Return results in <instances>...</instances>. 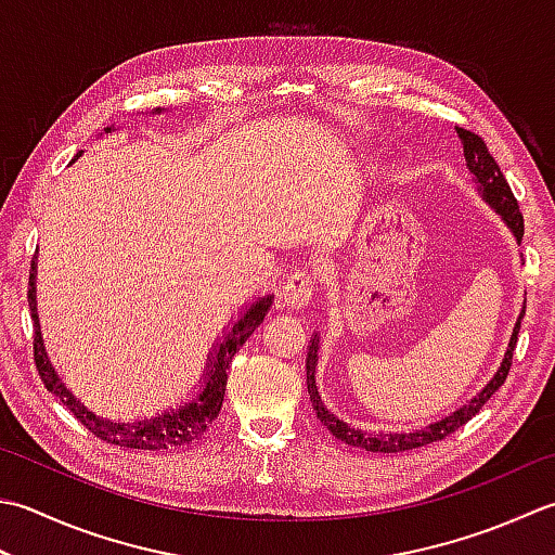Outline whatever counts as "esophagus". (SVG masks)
Segmentation results:
<instances>
[{
	"mask_svg": "<svg viewBox=\"0 0 555 555\" xmlns=\"http://www.w3.org/2000/svg\"><path fill=\"white\" fill-rule=\"evenodd\" d=\"M314 296V279L308 274V271H296V274H291L284 293H281V298H284L286 306L291 308H306L308 302Z\"/></svg>",
	"mask_w": 555,
	"mask_h": 555,
	"instance_id": "34e87169",
	"label": "esophagus"
}]
</instances>
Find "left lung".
I'll use <instances>...</instances> for the list:
<instances>
[{
    "label": "left lung",
    "instance_id": "left-lung-1",
    "mask_svg": "<svg viewBox=\"0 0 555 555\" xmlns=\"http://www.w3.org/2000/svg\"><path fill=\"white\" fill-rule=\"evenodd\" d=\"M460 141H462V149H464V158H466V168L474 176L476 188H479L481 197L493 206L495 214L501 216L505 221V225L513 231L515 241L522 243V235H525V219L522 214H519V206L513 190H509L507 180L503 178L501 168H498L495 158L491 156V151L483 144V139L479 134L469 132V129H457ZM525 318V310L519 312L517 324L513 330V336H509V344H507V351L501 367H498L495 375L488 379V385L481 389L479 395H476L472 401H466L464 406H460L457 411H452L450 416H444L436 423H430L426 428H418V430H406V433H371V430H363V428H356L351 423L341 421L339 416H334L332 411L322 404V397L318 392V385H314V367H318V351H320V336L314 334L310 339L308 346V361H306V371H308V395L310 401L314 406V414L322 421V426L327 428L336 440H341L346 444H353V448H361L367 452H406V450H416L423 448V444H430V442H438L442 438H448L450 433H454L457 428H462L466 421L474 418L479 414L481 406L486 404L491 395L495 392L498 387L505 383V377L509 373V365H513V353H515V346H517V334H519V322Z\"/></svg>",
    "mask_w": 555,
    "mask_h": 555
}]
</instances>
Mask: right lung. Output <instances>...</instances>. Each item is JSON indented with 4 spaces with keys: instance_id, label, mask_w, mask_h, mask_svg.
<instances>
[{
    "instance_id": "1",
    "label": "right lung",
    "mask_w": 555,
    "mask_h": 555,
    "mask_svg": "<svg viewBox=\"0 0 555 555\" xmlns=\"http://www.w3.org/2000/svg\"><path fill=\"white\" fill-rule=\"evenodd\" d=\"M156 113H160V107H156ZM105 132H113L111 127ZM81 156V154H76ZM36 259L38 255H33L30 262V276H28V306H30V318H33V327H36V336H33V356H36V367L38 375L42 379V385L48 387V392L57 397L64 406H67L72 414L79 418L86 428H89L95 438H101L111 444H119V448H129V450H176L182 448V444H190L192 440H197L204 436L206 428L211 426V421L219 416L221 404H223V395H225V383H228V365H231L233 356L241 351V346L249 339L259 322L264 320V314L271 308V296L257 298L253 306H247L245 312L237 318V322L223 336L221 344H216L219 349H214L209 358V371L202 377L204 385L199 387L202 392L184 401L180 409H168L163 414H156L144 421H134V423H115L111 418H101L95 416L93 411L86 409L79 399H76L60 375L54 373V367L50 363V358L46 353V346H42V336H40V322H38V308H36Z\"/></svg>"
}]
</instances>
